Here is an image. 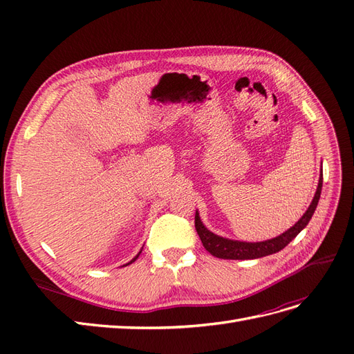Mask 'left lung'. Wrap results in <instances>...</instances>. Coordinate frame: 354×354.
<instances>
[{"instance_id":"1","label":"left lung","mask_w":354,"mask_h":354,"mask_svg":"<svg viewBox=\"0 0 354 354\" xmlns=\"http://www.w3.org/2000/svg\"><path fill=\"white\" fill-rule=\"evenodd\" d=\"M322 181H324V174L322 171H320L316 194L313 196L312 203H310V207L303 214V217L299 218L292 227H289L286 232L279 234V236H276L273 239H267L263 242H242V241L221 238L218 234L209 232L205 226H203V223L199 217V212L196 211L195 227L202 241V245L205 246V250L211 255L217 257V259H224V260H254V259H261V257L270 255L274 252H279L307 226L310 218H312L315 209L317 207L320 192H322Z\"/></svg>"}]
</instances>
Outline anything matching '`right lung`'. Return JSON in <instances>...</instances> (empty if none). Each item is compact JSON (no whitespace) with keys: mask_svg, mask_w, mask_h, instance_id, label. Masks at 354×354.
<instances>
[{"mask_svg":"<svg viewBox=\"0 0 354 354\" xmlns=\"http://www.w3.org/2000/svg\"><path fill=\"white\" fill-rule=\"evenodd\" d=\"M140 252H142V251H140ZM140 252H138V254H137V255H136V257H134V259H133V260H131V261H130V263H127V264H124V266H128V264H131V263H134V261H136V260H137V259H138V255H140Z\"/></svg>","mask_w":354,"mask_h":354,"instance_id":"obj_1","label":"right lung"}]
</instances>
